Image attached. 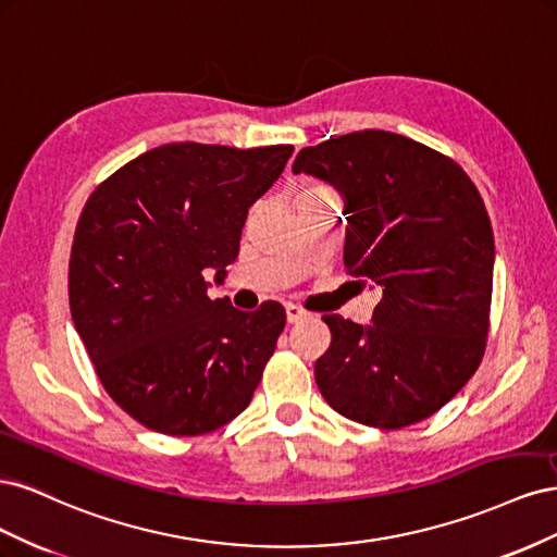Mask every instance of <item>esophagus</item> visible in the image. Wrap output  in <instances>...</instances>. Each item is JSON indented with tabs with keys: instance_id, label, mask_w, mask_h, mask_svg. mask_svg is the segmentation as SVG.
Here are the masks:
<instances>
[{
	"instance_id": "esophagus-1",
	"label": "esophagus",
	"mask_w": 557,
	"mask_h": 557,
	"mask_svg": "<svg viewBox=\"0 0 557 557\" xmlns=\"http://www.w3.org/2000/svg\"><path fill=\"white\" fill-rule=\"evenodd\" d=\"M285 318H288L290 325H295V323H301V320H307L309 313L297 305H288V307H285Z\"/></svg>"
}]
</instances>
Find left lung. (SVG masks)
<instances>
[{
    "mask_svg": "<svg viewBox=\"0 0 557 557\" xmlns=\"http://www.w3.org/2000/svg\"><path fill=\"white\" fill-rule=\"evenodd\" d=\"M293 174L344 199V264L383 293L372 323L323 315L330 350L315 383L362 425L407 428L440 411L483 358L495 239L458 162L395 132L364 129L301 148Z\"/></svg>",
    "mask_w": 557,
    "mask_h": 557,
    "instance_id": "1",
    "label": "left lung"
}]
</instances>
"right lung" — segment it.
<instances>
[{
	"mask_svg": "<svg viewBox=\"0 0 557 557\" xmlns=\"http://www.w3.org/2000/svg\"><path fill=\"white\" fill-rule=\"evenodd\" d=\"M293 146L150 148L90 195L74 234L70 309L111 399L148 430L195 436L237 418L285 311L207 295L239 256L248 209Z\"/></svg>",
	"mask_w": 557,
	"mask_h": 557,
	"instance_id": "add662e5",
	"label": "right lung"
}]
</instances>
